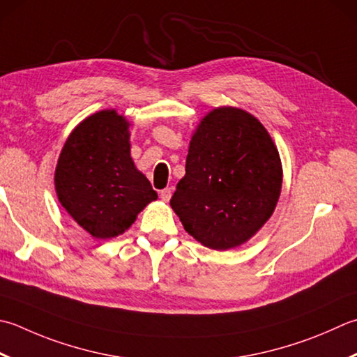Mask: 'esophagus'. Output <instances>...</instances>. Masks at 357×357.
<instances>
[{"label":"esophagus","mask_w":357,"mask_h":357,"mask_svg":"<svg viewBox=\"0 0 357 357\" xmlns=\"http://www.w3.org/2000/svg\"><path fill=\"white\" fill-rule=\"evenodd\" d=\"M159 198L162 199V201H170V198H172V188L170 187H167V188H164V190H160L159 192Z\"/></svg>","instance_id":"1"}]
</instances>
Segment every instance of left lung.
I'll list each match as a JSON object with an SVG mask.
<instances>
[{
    "label": "left lung",
    "instance_id": "left-lung-1",
    "mask_svg": "<svg viewBox=\"0 0 357 357\" xmlns=\"http://www.w3.org/2000/svg\"><path fill=\"white\" fill-rule=\"evenodd\" d=\"M282 190V162L266 128L246 111L222 107L202 119L170 206L204 246L226 250L266 222Z\"/></svg>",
    "mask_w": 357,
    "mask_h": 357
}]
</instances>
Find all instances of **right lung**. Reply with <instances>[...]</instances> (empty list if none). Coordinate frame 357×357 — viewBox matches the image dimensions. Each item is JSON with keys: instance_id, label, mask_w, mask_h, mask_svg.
Segmentation results:
<instances>
[{"instance_id": "obj_1", "label": "right lung", "mask_w": 357, "mask_h": 357, "mask_svg": "<svg viewBox=\"0 0 357 357\" xmlns=\"http://www.w3.org/2000/svg\"><path fill=\"white\" fill-rule=\"evenodd\" d=\"M128 125L114 109L99 111L69 135L60 153L55 170L59 201L94 238L125 232L158 198L130 156Z\"/></svg>"}]
</instances>
